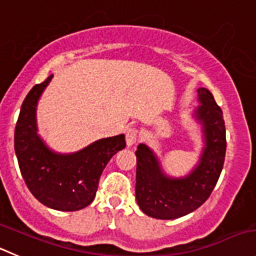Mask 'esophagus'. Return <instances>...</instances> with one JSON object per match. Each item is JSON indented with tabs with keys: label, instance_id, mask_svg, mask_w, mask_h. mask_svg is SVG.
I'll list each match as a JSON object with an SVG mask.
<instances>
[{
	"label": "esophagus",
	"instance_id": "1",
	"mask_svg": "<svg viewBox=\"0 0 256 256\" xmlns=\"http://www.w3.org/2000/svg\"><path fill=\"white\" fill-rule=\"evenodd\" d=\"M138 130L137 128H133V126H130V128H128L126 132V146L128 147H130V146L134 144L136 142H137L138 140Z\"/></svg>",
	"mask_w": 256,
	"mask_h": 256
}]
</instances>
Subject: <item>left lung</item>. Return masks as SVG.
Returning <instances> with one entry per match:
<instances>
[{"label": "left lung", "mask_w": 256, "mask_h": 256, "mask_svg": "<svg viewBox=\"0 0 256 256\" xmlns=\"http://www.w3.org/2000/svg\"><path fill=\"white\" fill-rule=\"evenodd\" d=\"M200 106L194 116L202 126L204 147L198 163L184 177L163 172L157 156L140 143L136 150V198L146 215L172 220L192 212L210 197L224 167L226 130L222 110L206 88L197 89Z\"/></svg>", "instance_id": "left-lung-1"}]
</instances>
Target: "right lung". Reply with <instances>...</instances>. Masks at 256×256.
Returning <instances> with one entry per match:
<instances>
[{"label": "right lung", "instance_id": "obj_1", "mask_svg": "<svg viewBox=\"0 0 256 256\" xmlns=\"http://www.w3.org/2000/svg\"><path fill=\"white\" fill-rule=\"evenodd\" d=\"M52 75L28 92L14 128V152L26 186L42 205L78 211L93 202L106 163L126 147L124 134L102 138L74 153L51 150L38 134L36 106Z\"/></svg>", "mask_w": 256, "mask_h": 256}]
</instances>
